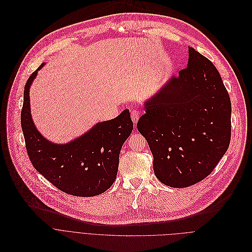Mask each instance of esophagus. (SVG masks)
<instances>
[{
	"label": "esophagus",
	"instance_id": "obj_1",
	"mask_svg": "<svg viewBox=\"0 0 252 252\" xmlns=\"http://www.w3.org/2000/svg\"><path fill=\"white\" fill-rule=\"evenodd\" d=\"M139 117H140V112L138 110H132L131 111V118H132V121L134 124H137L138 120H139Z\"/></svg>",
	"mask_w": 252,
	"mask_h": 252
}]
</instances>
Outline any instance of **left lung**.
Wrapping results in <instances>:
<instances>
[{"instance_id":"1","label":"left lung","mask_w":252,"mask_h":252,"mask_svg":"<svg viewBox=\"0 0 252 252\" xmlns=\"http://www.w3.org/2000/svg\"><path fill=\"white\" fill-rule=\"evenodd\" d=\"M138 131L147 140L158 180L186 188L208 177L228 149L231 103L211 61L189 46L188 66L144 104Z\"/></svg>"}]
</instances>
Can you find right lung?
I'll return each mask as SVG.
<instances>
[{
  "label": "right lung",
  "instance_id": "add662e5",
  "mask_svg": "<svg viewBox=\"0 0 252 252\" xmlns=\"http://www.w3.org/2000/svg\"><path fill=\"white\" fill-rule=\"evenodd\" d=\"M44 63L30 76L24 90L21 113L26 148L34 169L68 194L93 196L114 183L121 148L133 130L128 109L116 118L99 122L80 137L65 143L48 141L36 129L31 114L30 88Z\"/></svg>",
  "mask_w": 252,
  "mask_h": 252
}]
</instances>
